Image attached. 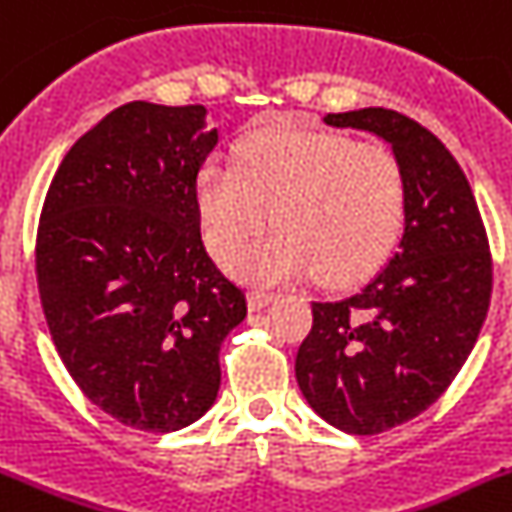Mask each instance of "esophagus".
I'll return each mask as SVG.
<instances>
[{
    "label": "esophagus",
    "instance_id": "34e87169",
    "mask_svg": "<svg viewBox=\"0 0 512 512\" xmlns=\"http://www.w3.org/2000/svg\"><path fill=\"white\" fill-rule=\"evenodd\" d=\"M273 299H276V296L268 294V291H249V294H247L249 309H263L265 304H270Z\"/></svg>",
    "mask_w": 512,
    "mask_h": 512
}]
</instances>
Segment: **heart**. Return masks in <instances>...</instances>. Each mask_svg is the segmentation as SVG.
Wrapping results in <instances>:
<instances>
[{
    "label": "heart",
    "instance_id": "heart-1",
    "mask_svg": "<svg viewBox=\"0 0 512 512\" xmlns=\"http://www.w3.org/2000/svg\"><path fill=\"white\" fill-rule=\"evenodd\" d=\"M195 208L210 255L231 265L267 225L279 231L236 261L249 283H330L372 273L393 252L406 216V171L395 150L341 132L273 124L244 137L236 163L208 158Z\"/></svg>",
    "mask_w": 512,
    "mask_h": 512
}]
</instances>
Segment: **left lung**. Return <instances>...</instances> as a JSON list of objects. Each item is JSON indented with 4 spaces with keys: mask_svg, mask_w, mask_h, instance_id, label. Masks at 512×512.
Masks as SVG:
<instances>
[{
    "mask_svg": "<svg viewBox=\"0 0 512 512\" xmlns=\"http://www.w3.org/2000/svg\"><path fill=\"white\" fill-rule=\"evenodd\" d=\"M322 122L382 137L406 171L398 252L351 296L312 302L296 354L299 390L325 422L380 435L427 411L461 372L487 317L492 255L466 174L427 127L393 109Z\"/></svg>",
    "mask_w": 512,
    "mask_h": 512,
    "instance_id": "8db88e82",
    "label": "left lung"
}]
</instances>
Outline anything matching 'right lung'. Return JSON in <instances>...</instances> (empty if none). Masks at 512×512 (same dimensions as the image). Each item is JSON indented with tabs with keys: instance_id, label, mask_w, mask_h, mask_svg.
I'll list each match as a JSON object with an SVG mask.
<instances>
[{
	"instance_id": "add662e5",
	"label": "right lung",
	"mask_w": 512,
	"mask_h": 512,
	"mask_svg": "<svg viewBox=\"0 0 512 512\" xmlns=\"http://www.w3.org/2000/svg\"><path fill=\"white\" fill-rule=\"evenodd\" d=\"M205 106L132 101L59 163L36 236L38 294L77 388L127 427L176 432L213 406L223 338L247 317L210 260L195 174Z\"/></svg>"
}]
</instances>
